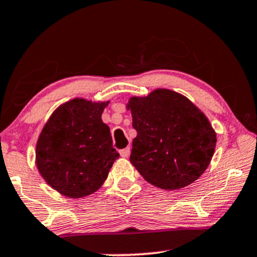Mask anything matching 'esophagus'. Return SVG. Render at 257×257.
<instances>
[{"label":"esophagus","mask_w":257,"mask_h":257,"mask_svg":"<svg viewBox=\"0 0 257 257\" xmlns=\"http://www.w3.org/2000/svg\"><path fill=\"white\" fill-rule=\"evenodd\" d=\"M119 154H121L122 158H128L129 154H131V147L121 149V151H119Z\"/></svg>","instance_id":"esophagus-1"}]
</instances>
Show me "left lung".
<instances>
[{
  "label": "left lung",
  "mask_w": 257,
  "mask_h": 257,
  "mask_svg": "<svg viewBox=\"0 0 257 257\" xmlns=\"http://www.w3.org/2000/svg\"><path fill=\"white\" fill-rule=\"evenodd\" d=\"M131 162L139 173L162 190H179L197 180L209 166L216 133L209 119L180 93L158 89L147 97H132Z\"/></svg>",
  "instance_id": "8db88e82"
}]
</instances>
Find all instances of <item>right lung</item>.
Masks as SVG:
<instances>
[{
	"mask_svg": "<svg viewBox=\"0 0 257 257\" xmlns=\"http://www.w3.org/2000/svg\"><path fill=\"white\" fill-rule=\"evenodd\" d=\"M108 104L70 100L52 113L39 136L38 170L64 196L80 198L96 192L119 157L110 128L102 121Z\"/></svg>",
	"mask_w": 257,
	"mask_h": 257,
	"instance_id": "add662e5",
	"label": "right lung"
}]
</instances>
